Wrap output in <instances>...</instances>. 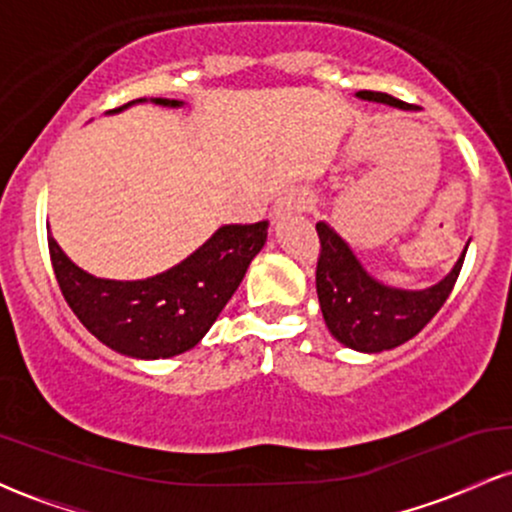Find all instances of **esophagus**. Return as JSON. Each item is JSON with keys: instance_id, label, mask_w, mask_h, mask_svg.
<instances>
[{"instance_id": "34e87169", "label": "esophagus", "mask_w": 512, "mask_h": 512, "mask_svg": "<svg viewBox=\"0 0 512 512\" xmlns=\"http://www.w3.org/2000/svg\"><path fill=\"white\" fill-rule=\"evenodd\" d=\"M303 209H305V197L298 190H289V192H284V195L276 197L272 214H274V219H286V216L298 214V211H303Z\"/></svg>"}]
</instances>
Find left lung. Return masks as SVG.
Listing matches in <instances>:
<instances>
[{
  "label": "left lung",
  "mask_w": 512,
  "mask_h": 512,
  "mask_svg": "<svg viewBox=\"0 0 512 512\" xmlns=\"http://www.w3.org/2000/svg\"><path fill=\"white\" fill-rule=\"evenodd\" d=\"M356 96L363 101L409 110L407 103L390 93L358 91ZM315 231L320 238L315 286L327 330L337 342L363 354L395 349L424 330L448 301L467 252L464 248L452 272L436 286L424 291H402L375 281L356 260L349 245L325 221L317 223Z\"/></svg>",
  "instance_id": "1"
}]
</instances>
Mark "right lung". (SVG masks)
<instances>
[{
    "mask_svg": "<svg viewBox=\"0 0 512 512\" xmlns=\"http://www.w3.org/2000/svg\"><path fill=\"white\" fill-rule=\"evenodd\" d=\"M154 103L182 105L168 98H154ZM264 243L267 221L231 223L168 272L142 281H113L86 274L48 236L52 269L64 301L93 337L132 358H170L199 344Z\"/></svg>",
    "mask_w": 512,
    "mask_h": 512,
    "instance_id": "1",
    "label": "right lung"
}]
</instances>
